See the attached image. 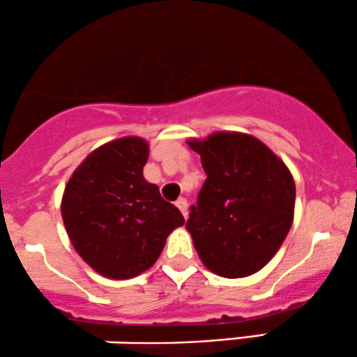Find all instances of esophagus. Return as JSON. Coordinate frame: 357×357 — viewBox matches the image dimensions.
Segmentation results:
<instances>
[{
  "instance_id": "34e87169",
  "label": "esophagus",
  "mask_w": 357,
  "mask_h": 357,
  "mask_svg": "<svg viewBox=\"0 0 357 357\" xmlns=\"http://www.w3.org/2000/svg\"><path fill=\"white\" fill-rule=\"evenodd\" d=\"M176 206H178L179 210H181V213H183V217H188V202L185 198H178L176 199Z\"/></svg>"
}]
</instances>
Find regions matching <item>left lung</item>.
I'll return each instance as SVG.
<instances>
[{"mask_svg":"<svg viewBox=\"0 0 357 357\" xmlns=\"http://www.w3.org/2000/svg\"><path fill=\"white\" fill-rule=\"evenodd\" d=\"M206 179L186 222L199 259L223 278H245L273 259L295 213V181L256 137L215 132L188 140Z\"/></svg>","mask_w":357,"mask_h":357,"instance_id":"8db88e82","label":"left lung"}]
</instances>
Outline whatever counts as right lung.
I'll list each match as a JSON object with an SVG mask.
<instances>
[{
    "label": "right lung",
    "mask_w": 357,
    "mask_h": 357,
    "mask_svg": "<svg viewBox=\"0 0 357 357\" xmlns=\"http://www.w3.org/2000/svg\"><path fill=\"white\" fill-rule=\"evenodd\" d=\"M149 144L121 137L98 147L70 176L61 203L66 232L96 273L128 280L147 271L181 211L144 178Z\"/></svg>",
    "instance_id": "add662e5"
}]
</instances>
